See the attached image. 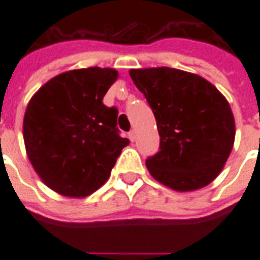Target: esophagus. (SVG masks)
<instances>
[{
  "mask_svg": "<svg viewBox=\"0 0 260 260\" xmlns=\"http://www.w3.org/2000/svg\"><path fill=\"white\" fill-rule=\"evenodd\" d=\"M128 136H129V139H131V141H132V142L135 141V131H134V129L131 131L129 134H128Z\"/></svg>",
  "mask_w": 260,
  "mask_h": 260,
  "instance_id": "esophagus-1",
  "label": "esophagus"
}]
</instances>
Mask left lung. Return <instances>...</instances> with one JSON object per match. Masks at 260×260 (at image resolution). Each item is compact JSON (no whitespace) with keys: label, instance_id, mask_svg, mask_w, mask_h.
Masks as SVG:
<instances>
[{"label":"left lung","instance_id":"8db88e82","mask_svg":"<svg viewBox=\"0 0 260 260\" xmlns=\"http://www.w3.org/2000/svg\"><path fill=\"white\" fill-rule=\"evenodd\" d=\"M157 122L160 147L147 157L154 180L174 191L209 185L223 170L235 138L229 102L202 76L180 69H131Z\"/></svg>","mask_w":260,"mask_h":260}]
</instances>
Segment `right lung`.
<instances>
[{"label": "right lung", "mask_w": 260, "mask_h": 260, "mask_svg": "<svg viewBox=\"0 0 260 260\" xmlns=\"http://www.w3.org/2000/svg\"><path fill=\"white\" fill-rule=\"evenodd\" d=\"M117 78L115 69H74L48 80L30 99L23 118L26 153L53 191L74 198L93 193L129 143L119 136L118 110L103 104Z\"/></svg>", "instance_id": "obj_1"}]
</instances>
